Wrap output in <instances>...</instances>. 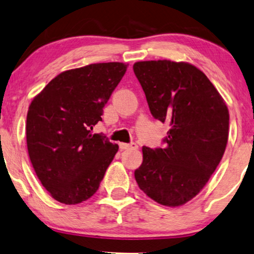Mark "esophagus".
Returning a JSON list of instances; mask_svg holds the SVG:
<instances>
[{"instance_id": "1", "label": "esophagus", "mask_w": 254, "mask_h": 254, "mask_svg": "<svg viewBox=\"0 0 254 254\" xmlns=\"http://www.w3.org/2000/svg\"><path fill=\"white\" fill-rule=\"evenodd\" d=\"M137 144L136 143H120V149L121 150H130V149H137Z\"/></svg>"}]
</instances>
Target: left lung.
Returning a JSON list of instances; mask_svg holds the SVG:
<instances>
[{
    "instance_id": "obj_1",
    "label": "left lung",
    "mask_w": 254,
    "mask_h": 254,
    "mask_svg": "<svg viewBox=\"0 0 254 254\" xmlns=\"http://www.w3.org/2000/svg\"><path fill=\"white\" fill-rule=\"evenodd\" d=\"M133 69L152 117L170 125L164 148H142L135 179L157 203L183 206L206 186L223 157L228 106L207 76L189 62L138 61Z\"/></svg>"
}]
</instances>
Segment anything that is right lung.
Instances as JSON below:
<instances>
[{
	"instance_id": "obj_1",
	"label": "right lung",
	"mask_w": 254,
	"mask_h": 254,
	"mask_svg": "<svg viewBox=\"0 0 254 254\" xmlns=\"http://www.w3.org/2000/svg\"><path fill=\"white\" fill-rule=\"evenodd\" d=\"M128 64H92L54 77L29 106L26 144L34 172L52 197L64 204L98 190L119 145L91 130Z\"/></svg>"
}]
</instances>
